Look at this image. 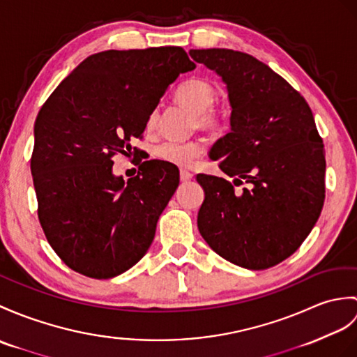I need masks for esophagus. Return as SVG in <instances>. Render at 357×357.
<instances>
[{
	"label": "esophagus",
	"instance_id": "34e87169",
	"mask_svg": "<svg viewBox=\"0 0 357 357\" xmlns=\"http://www.w3.org/2000/svg\"><path fill=\"white\" fill-rule=\"evenodd\" d=\"M193 178V175L190 172H187V170H181V173H179V179H181V182H187V181H190Z\"/></svg>",
	"mask_w": 357,
	"mask_h": 357
}]
</instances>
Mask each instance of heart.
<instances>
[{"label":"heart","mask_w":357,"mask_h":357,"mask_svg":"<svg viewBox=\"0 0 357 357\" xmlns=\"http://www.w3.org/2000/svg\"><path fill=\"white\" fill-rule=\"evenodd\" d=\"M178 100L196 114L197 126L204 130H219L225 124L223 115L213 107L216 91L210 82L204 79H188L176 91ZM156 123V112L147 120V128L152 129ZM155 156L162 162L178 167H187L204 153L201 141H164L155 147Z\"/></svg>","instance_id":"b5f03b06"}]
</instances>
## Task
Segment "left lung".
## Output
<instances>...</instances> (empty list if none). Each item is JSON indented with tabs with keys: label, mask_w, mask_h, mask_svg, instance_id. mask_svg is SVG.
Returning <instances> with one entry per match:
<instances>
[{
	"label": "left lung",
	"mask_w": 357,
	"mask_h": 357,
	"mask_svg": "<svg viewBox=\"0 0 357 357\" xmlns=\"http://www.w3.org/2000/svg\"><path fill=\"white\" fill-rule=\"evenodd\" d=\"M227 85L231 130L210 149L225 175H197L205 199L197 228L223 259L246 269L275 266L310 234L326 197L324 144L304 97L266 63L227 48L190 50Z\"/></svg>",
	"instance_id": "8db88e82"
}]
</instances>
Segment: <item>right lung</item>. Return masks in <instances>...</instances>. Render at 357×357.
Returning a JSON list of instances; mask_svg holds the SVG:
<instances>
[{
	"mask_svg": "<svg viewBox=\"0 0 357 357\" xmlns=\"http://www.w3.org/2000/svg\"><path fill=\"white\" fill-rule=\"evenodd\" d=\"M195 68L181 47L107 50L80 62L40 107L30 161L38 218L73 271L117 277L151 248L179 170L151 160L124 181L112 156L130 152L167 88Z\"/></svg>",
	"mask_w": 357,
	"mask_h": 357,
	"instance_id": "1",
	"label": "right lung"
}]
</instances>
